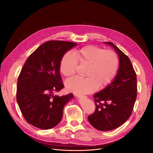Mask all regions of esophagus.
<instances>
[{
	"mask_svg": "<svg viewBox=\"0 0 153 153\" xmlns=\"http://www.w3.org/2000/svg\"><path fill=\"white\" fill-rule=\"evenodd\" d=\"M74 95H75V96H76V97H78V98H80V97L83 96L82 94H78V93H74Z\"/></svg>",
	"mask_w": 153,
	"mask_h": 153,
	"instance_id": "obj_1",
	"label": "esophagus"
}]
</instances>
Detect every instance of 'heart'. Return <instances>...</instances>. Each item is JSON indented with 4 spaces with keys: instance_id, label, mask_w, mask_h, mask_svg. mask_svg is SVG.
<instances>
[{
    "instance_id": "heart-1",
    "label": "heart",
    "mask_w": 153,
    "mask_h": 153,
    "mask_svg": "<svg viewBox=\"0 0 153 153\" xmlns=\"http://www.w3.org/2000/svg\"><path fill=\"white\" fill-rule=\"evenodd\" d=\"M78 64L87 66L84 73L86 78L69 80L66 82V87L70 91L87 94L112 82L117 74L119 61L113 50L88 45L75 50L73 53L64 54L60 64V70L64 76L71 78L75 75Z\"/></svg>"
}]
</instances>
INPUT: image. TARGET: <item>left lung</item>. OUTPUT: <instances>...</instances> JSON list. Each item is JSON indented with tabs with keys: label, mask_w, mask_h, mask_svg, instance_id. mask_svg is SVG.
I'll return each mask as SVG.
<instances>
[{
	"label": "left lung",
	"mask_w": 153,
	"mask_h": 153,
	"mask_svg": "<svg viewBox=\"0 0 153 153\" xmlns=\"http://www.w3.org/2000/svg\"><path fill=\"white\" fill-rule=\"evenodd\" d=\"M119 56V68L114 81L94 95L96 109L88 116L91 124L100 131L119 127L130 117L137 96V75L130 59L111 42Z\"/></svg>",
	"instance_id": "left-lung-1"
}]
</instances>
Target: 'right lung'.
Wrapping results in <instances>:
<instances>
[{
    "label": "right lung",
    "mask_w": 153,
    "mask_h": 153,
    "mask_svg": "<svg viewBox=\"0 0 153 153\" xmlns=\"http://www.w3.org/2000/svg\"><path fill=\"white\" fill-rule=\"evenodd\" d=\"M76 45L48 41L32 53L23 66L17 81L16 100L23 116L32 126L48 129L61 121L64 106L73 95L55 94L64 87L60 64L66 51Z\"/></svg>",
    "instance_id": "add662e5"
}]
</instances>
